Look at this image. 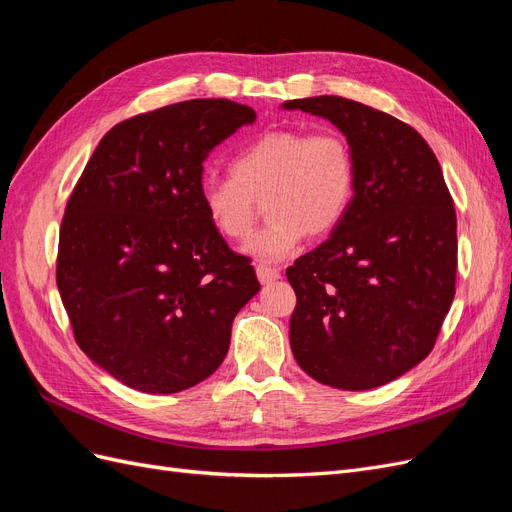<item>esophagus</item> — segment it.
Wrapping results in <instances>:
<instances>
[{
	"label": "esophagus",
	"instance_id": "obj_1",
	"mask_svg": "<svg viewBox=\"0 0 512 512\" xmlns=\"http://www.w3.org/2000/svg\"><path fill=\"white\" fill-rule=\"evenodd\" d=\"M256 275H258L260 284H271L275 280H280V271L273 269V267H267V265H258Z\"/></svg>",
	"mask_w": 512,
	"mask_h": 512
}]
</instances>
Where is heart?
Masks as SVG:
<instances>
[{
	"mask_svg": "<svg viewBox=\"0 0 512 512\" xmlns=\"http://www.w3.org/2000/svg\"><path fill=\"white\" fill-rule=\"evenodd\" d=\"M356 190V162L346 138L333 130H273L241 149L230 177L200 183L207 222L230 243L250 239L258 205L269 224L245 247L262 262H280L305 235L322 237L339 226Z\"/></svg>",
	"mask_w": 512,
	"mask_h": 512,
	"instance_id": "1",
	"label": "heart"
}]
</instances>
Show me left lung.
Listing matches in <instances>:
<instances>
[{
    "mask_svg": "<svg viewBox=\"0 0 512 512\" xmlns=\"http://www.w3.org/2000/svg\"><path fill=\"white\" fill-rule=\"evenodd\" d=\"M329 119L356 162L331 239L286 269L297 292L290 348L305 374L367 391L436 346L455 297L457 215L438 158L408 123L339 96L284 102Z\"/></svg>",
    "mask_w": 512,
    "mask_h": 512,
    "instance_id": "obj_1",
    "label": "left lung"
}]
</instances>
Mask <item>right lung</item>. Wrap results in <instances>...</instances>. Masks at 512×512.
<instances>
[{"mask_svg": "<svg viewBox=\"0 0 512 512\" xmlns=\"http://www.w3.org/2000/svg\"><path fill=\"white\" fill-rule=\"evenodd\" d=\"M254 108L188 100L108 130L59 228L57 288L74 339L130 389L168 395L224 361L232 320L260 290L200 205L203 162Z\"/></svg>", "mask_w": 512, "mask_h": 512, "instance_id": "obj_1", "label": "right lung"}]
</instances>
